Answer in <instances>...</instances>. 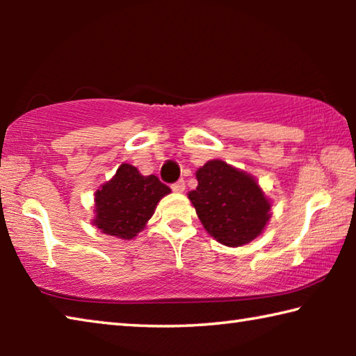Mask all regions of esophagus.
Here are the masks:
<instances>
[{
    "mask_svg": "<svg viewBox=\"0 0 356 356\" xmlns=\"http://www.w3.org/2000/svg\"><path fill=\"white\" fill-rule=\"evenodd\" d=\"M171 188H172V191H176V193H182L185 190V182H184V180H177V182H174L171 185Z\"/></svg>",
    "mask_w": 356,
    "mask_h": 356,
    "instance_id": "esophagus-1",
    "label": "esophagus"
}]
</instances>
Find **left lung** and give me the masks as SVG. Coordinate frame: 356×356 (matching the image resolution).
<instances>
[{
	"label": "left lung",
	"mask_w": 356,
	"mask_h": 356,
	"mask_svg": "<svg viewBox=\"0 0 356 356\" xmlns=\"http://www.w3.org/2000/svg\"><path fill=\"white\" fill-rule=\"evenodd\" d=\"M196 179L188 197L202 226L220 243L242 246L264 231L270 202L250 174L210 160L197 170Z\"/></svg>",
	"instance_id": "8db88e82"
}]
</instances>
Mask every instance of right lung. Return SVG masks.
Returning <instances> with one entry per match:
<instances>
[{
    "label": "right lung",
    "instance_id": "right-lung-1",
    "mask_svg": "<svg viewBox=\"0 0 356 356\" xmlns=\"http://www.w3.org/2000/svg\"><path fill=\"white\" fill-rule=\"evenodd\" d=\"M171 188L150 174L122 163L110 182L95 191L94 225L118 238H134L154 215L156 204Z\"/></svg>",
    "mask_w": 356,
    "mask_h": 356
}]
</instances>
